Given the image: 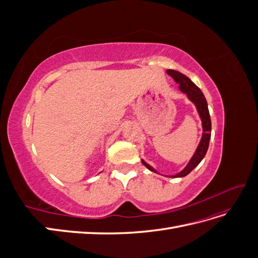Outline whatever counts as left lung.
Returning <instances> with one entry per match:
<instances>
[{"mask_svg": "<svg viewBox=\"0 0 258 258\" xmlns=\"http://www.w3.org/2000/svg\"><path fill=\"white\" fill-rule=\"evenodd\" d=\"M167 73L168 75L172 77L176 84H178L179 90L186 93L188 99L195 105H196L197 111L202 120V128H204V134H202L201 141L197 147L196 152H195L194 156L191 157L190 161L188 162V165H187L179 173L171 176V177H183V176H186L187 174H189L191 171L199 165L200 161L204 159V157L207 154V151L209 148L210 138H211V118H210L207 100L204 96V93H202V91L197 87V86L195 85L186 75L175 71V70H167ZM142 163L147 169H150L151 171H153V172H156V170L153 169L150 165H147L144 160H142Z\"/></svg>", "mask_w": 258, "mask_h": 258, "instance_id": "obj_1", "label": "left lung"}]
</instances>
